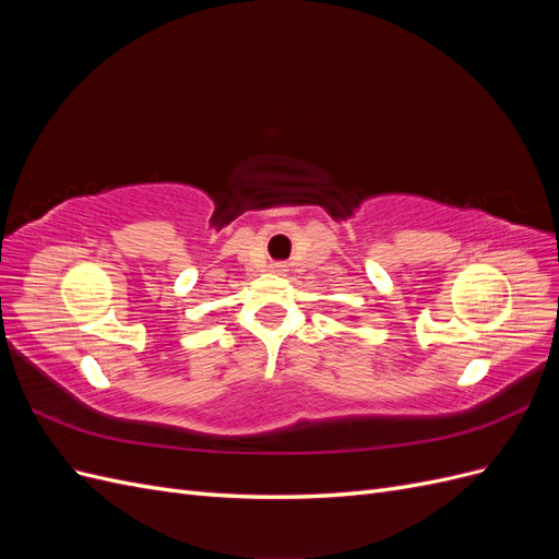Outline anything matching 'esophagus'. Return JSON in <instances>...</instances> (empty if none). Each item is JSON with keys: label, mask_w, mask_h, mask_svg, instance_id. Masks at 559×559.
Listing matches in <instances>:
<instances>
[{"label": "esophagus", "mask_w": 559, "mask_h": 559, "mask_svg": "<svg viewBox=\"0 0 559 559\" xmlns=\"http://www.w3.org/2000/svg\"><path fill=\"white\" fill-rule=\"evenodd\" d=\"M277 267H282V265H277Z\"/></svg>", "instance_id": "esophagus-1"}]
</instances>
